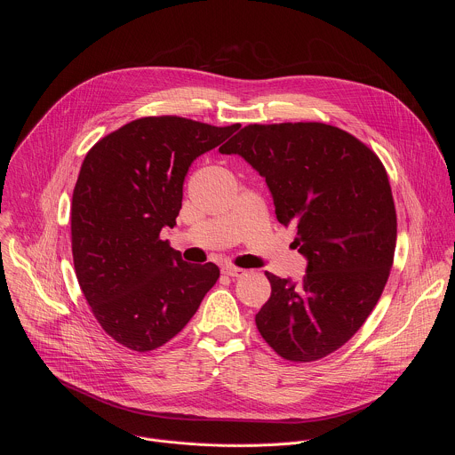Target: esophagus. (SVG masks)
Here are the masks:
<instances>
[{
  "instance_id": "esophagus-1",
  "label": "esophagus",
  "mask_w": 455,
  "mask_h": 455,
  "mask_svg": "<svg viewBox=\"0 0 455 455\" xmlns=\"http://www.w3.org/2000/svg\"><path fill=\"white\" fill-rule=\"evenodd\" d=\"M221 272L225 274V275H228V277H243V275H246V270H243V268H237V267H230V265H227V267H223L221 268Z\"/></svg>"
}]
</instances>
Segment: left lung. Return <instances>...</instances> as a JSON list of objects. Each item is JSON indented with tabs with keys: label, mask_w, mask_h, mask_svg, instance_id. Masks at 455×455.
<instances>
[{
	"label": "left lung",
	"mask_w": 455,
	"mask_h": 455,
	"mask_svg": "<svg viewBox=\"0 0 455 455\" xmlns=\"http://www.w3.org/2000/svg\"><path fill=\"white\" fill-rule=\"evenodd\" d=\"M220 151L265 176L279 223L293 227L307 259L299 284L267 272L259 333L290 362L331 355L362 328L395 261L396 209L381 160L322 122L248 124Z\"/></svg>",
	"instance_id": "obj_1"
}]
</instances>
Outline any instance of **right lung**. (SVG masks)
<instances>
[{"label": "right lung", "mask_w": 455, "mask_h": 455, "mask_svg": "<svg viewBox=\"0 0 455 455\" xmlns=\"http://www.w3.org/2000/svg\"><path fill=\"white\" fill-rule=\"evenodd\" d=\"M235 129L239 124L144 116L88 151L72 198L74 267L93 316L116 344L158 349L216 284L214 263L181 261L160 232L176 225L190 164Z\"/></svg>", "instance_id": "obj_1"}]
</instances>
